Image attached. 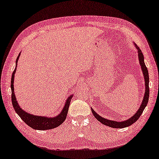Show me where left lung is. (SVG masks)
I'll return each mask as SVG.
<instances>
[{
	"label": "left lung",
	"instance_id": "8db88e82",
	"mask_svg": "<svg viewBox=\"0 0 159 159\" xmlns=\"http://www.w3.org/2000/svg\"><path fill=\"white\" fill-rule=\"evenodd\" d=\"M134 45L135 46L136 49H138L139 61H140L142 71H143V75H144V82H145V92H144V98L143 100V102H142L141 105L140 106V107H139L138 110L137 111V112H135L134 115L131 116L130 118H129L126 121H116L109 120V119L102 117V116L98 115V114L95 112V111L91 108V111H92L93 115L96 118L97 120H98L100 122H101L102 124L106 125V126H110L111 128H115V129H123V128L128 127L130 126V125H132L133 124H134L136 121L138 120L139 117L141 116L142 113H143V112L144 110V108H145L147 103H148L149 96V79L148 70H147V68L145 66V63H144V56L143 54V53H142L141 49H140V47H138V46L136 44H134Z\"/></svg>",
	"mask_w": 159,
	"mask_h": 159
}]
</instances>
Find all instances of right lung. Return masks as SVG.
<instances>
[{"mask_svg":"<svg viewBox=\"0 0 159 159\" xmlns=\"http://www.w3.org/2000/svg\"><path fill=\"white\" fill-rule=\"evenodd\" d=\"M21 54L19 53L18 55L17 58L16 60V66L15 70L13 71L12 75V78H11V90H12V103L13 105L14 109H15L16 114L20 116V118L26 123L28 126H29L30 128L35 130H49L54 129L56 127L63 123L66 120L67 114L68 112V108L70 101L72 98V95L69 96L68 99L66 100L63 108L62 109L61 113L58 114L57 116L54 117H46V116H36L31 115L26 112H25L19 106L17 101H16V97L14 92V78H15V74L16 70V66H17V61Z\"/></svg>","mask_w":159,"mask_h":159,"instance_id":"obj_1","label":"right lung"}]
</instances>
